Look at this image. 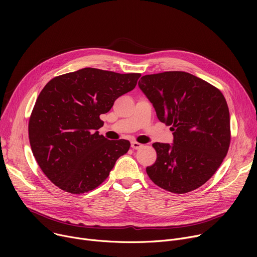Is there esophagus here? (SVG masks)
Instances as JSON below:
<instances>
[{"label": "esophagus", "instance_id": "34e87169", "mask_svg": "<svg viewBox=\"0 0 257 257\" xmlns=\"http://www.w3.org/2000/svg\"><path fill=\"white\" fill-rule=\"evenodd\" d=\"M131 147L133 148V149H140V148L143 147V145L138 142H131Z\"/></svg>", "mask_w": 257, "mask_h": 257}]
</instances>
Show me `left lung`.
<instances>
[{"mask_svg": "<svg viewBox=\"0 0 257 257\" xmlns=\"http://www.w3.org/2000/svg\"><path fill=\"white\" fill-rule=\"evenodd\" d=\"M139 86L174 136L172 145H152L157 158L146 169L148 176L174 194L203 185L217 172L230 145V115L223 93L185 72L146 75Z\"/></svg>", "mask_w": 257, "mask_h": 257, "instance_id": "left-lung-1", "label": "left lung"}]
</instances>
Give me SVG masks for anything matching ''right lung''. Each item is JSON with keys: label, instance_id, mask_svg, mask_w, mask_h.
Here are the masks:
<instances>
[{"label": "right lung", "instance_id": "1", "mask_svg": "<svg viewBox=\"0 0 257 257\" xmlns=\"http://www.w3.org/2000/svg\"><path fill=\"white\" fill-rule=\"evenodd\" d=\"M139 73L92 67L57 76L40 91L29 119L30 146L39 168L60 190L84 194L109 176L128 152L126 140L100 136V115L136 87Z\"/></svg>", "mask_w": 257, "mask_h": 257}]
</instances>
